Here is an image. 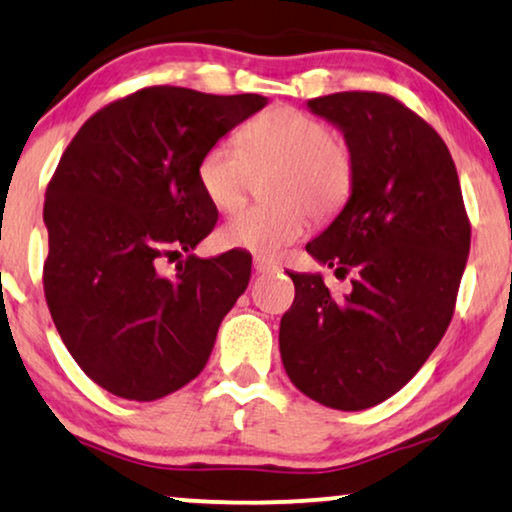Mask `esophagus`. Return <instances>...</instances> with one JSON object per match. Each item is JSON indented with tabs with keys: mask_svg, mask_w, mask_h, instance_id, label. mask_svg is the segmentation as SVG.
I'll use <instances>...</instances> for the list:
<instances>
[{
	"mask_svg": "<svg viewBox=\"0 0 512 512\" xmlns=\"http://www.w3.org/2000/svg\"><path fill=\"white\" fill-rule=\"evenodd\" d=\"M277 263H272L270 258L265 256H254V272L256 275H265V272H275Z\"/></svg>",
	"mask_w": 512,
	"mask_h": 512,
	"instance_id": "esophagus-1",
	"label": "esophagus"
}]
</instances>
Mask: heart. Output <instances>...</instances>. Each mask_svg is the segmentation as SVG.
Returning a JSON list of instances; mask_svg holds the SVG:
<instances>
[{"label":"heart","mask_w":512,"mask_h":512,"mask_svg":"<svg viewBox=\"0 0 512 512\" xmlns=\"http://www.w3.org/2000/svg\"><path fill=\"white\" fill-rule=\"evenodd\" d=\"M277 167L270 184L275 205L237 209L219 230V244L275 256L300 240L314 216H331L354 186V158L321 118L277 107L254 118L237 139L223 137L202 153L198 184L216 209L228 212L247 193L256 172Z\"/></svg>","instance_id":"b5f03b06"}]
</instances>
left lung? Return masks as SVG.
I'll return each instance as SVG.
<instances>
[{
  "label": "left lung",
  "instance_id": "left-lung-1",
  "mask_svg": "<svg viewBox=\"0 0 512 512\" xmlns=\"http://www.w3.org/2000/svg\"><path fill=\"white\" fill-rule=\"evenodd\" d=\"M342 132L354 186L307 254L352 291L333 296L321 272H289L296 286L279 324L289 380L326 408L387 401L424 366L450 326L471 249L457 167L429 123L382 93L307 102Z\"/></svg>",
  "mask_w": 512,
  "mask_h": 512
}]
</instances>
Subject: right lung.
Returning a JSON list of instances; mask_svg holds the SVG:
<instances>
[{"mask_svg":"<svg viewBox=\"0 0 512 512\" xmlns=\"http://www.w3.org/2000/svg\"><path fill=\"white\" fill-rule=\"evenodd\" d=\"M268 104L153 86L90 116L46 188L44 291L62 342L90 380L156 401L200 375L251 256L198 258L216 207L198 184L209 146ZM186 253L172 278L165 255Z\"/></svg>","mask_w":512,"mask_h":512,"instance_id":"obj_1","label":"right lung"}]
</instances>
